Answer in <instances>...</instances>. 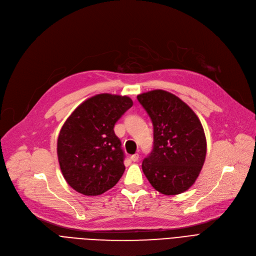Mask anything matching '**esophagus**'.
<instances>
[{
	"instance_id": "obj_1",
	"label": "esophagus",
	"mask_w": 256,
	"mask_h": 256,
	"mask_svg": "<svg viewBox=\"0 0 256 256\" xmlns=\"http://www.w3.org/2000/svg\"><path fill=\"white\" fill-rule=\"evenodd\" d=\"M130 160H132V162H137V160H139V154H135L130 156Z\"/></svg>"
}]
</instances>
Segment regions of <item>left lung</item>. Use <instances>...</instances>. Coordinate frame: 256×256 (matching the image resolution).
I'll return each mask as SVG.
<instances>
[{
  "instance_id": "8db88e82",
  "label": "left lung",
  "mask_w": 256,
  "mask_h": 256,
  "mask_svg": "<svg viewBox=\"0 0 256 256\" xmlns=\"http://www.w3.org/2000/svg\"><path fill=\"white\" fill-rule=\"evenodd\" d=\"M137 98L154 126V148L142 170L160 193L180 194L195 182L204 164L202 124L189 106L168 91L152 90Z\"/></svg>"
}]
</instances>
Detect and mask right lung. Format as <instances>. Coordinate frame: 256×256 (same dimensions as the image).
<instances>
[{"instance_id": "1", "label": "right lung", "mask_w": 256, "mask_h": 256, "mask_svg": "<svg viewBox=\"0 0 256 256\" xmlns=\"http://www.w3.org/2000/svg\"><path fill=\"white\" fill-rule=\"evenodd\" d=\"M132 106L126 96L102 93L80 104L66 119L57 154L65 180L76 192L100 195L122 176L124 152L114 126Z\"/></svg>"}]
</instances>
